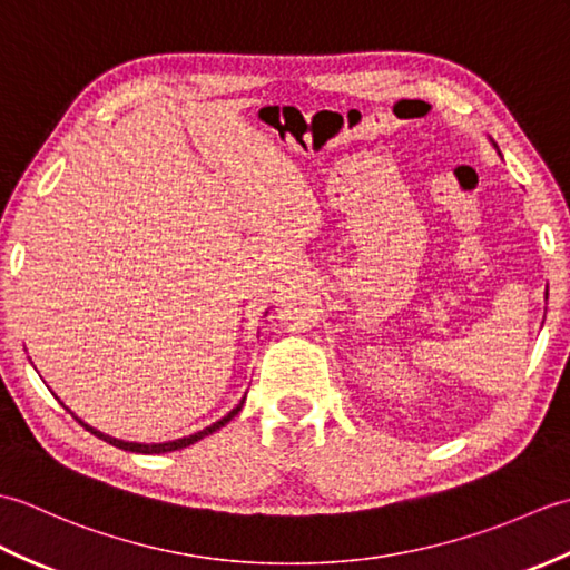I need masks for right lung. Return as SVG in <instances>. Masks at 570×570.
<instances>
[{"label": "right lung", "mask_w": 570, "mask_h": 570, "mask_svg": "<svg viewBox=\"0 0 570 570\" xmlns=\"http://www.w3.org/2000/svg\"><path fill=\"white\" fill-rule=\"evenodd\" d=\"M242 404H245V399H242V402L229 411L227 416H223L220 421H215L213 426H208V429H203V431H198V433H193V435H184V439H176V441H168V443H129V441H119V439H112V435H105V433H100V431H95L92 426H88V423H82L78 416H76V421L80 423V426H85L88 429L92 435H98V439H102V441H107L110 445H115V448H122V451H131V453H171V451H180V448H186V445H193L196 441H200V439H205V435H210V433H215L217 429H223L225 423L229 421V419H235L239 411H242Z\"/></svg>", "instance_id": "obj_1"}]
</instances>
